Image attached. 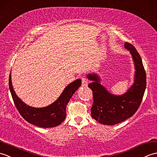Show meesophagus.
<instances>
[{"mask_svg": "<svg viewBox=\"0 0 157 157\" xmlns=\"http://www.w3.org/2000/svg\"><path fill=\"white\" fill-rule=\"evenodd\" d=\"M88 85V81L87 79L85 78H82V86H87Z\"/></svg>", "mask_w": 157, "mask_h": 157, "instance_id": "1", "label": "esophagus"}]
</instances>
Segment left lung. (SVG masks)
Wrapping results in <instances>:
<instances>
[{"label":"left lung","instance_id":"left-lung-1","mask_svg":"<svg viewBox=\"0 0 157 157\" xmlns=\"http://www.w3.org/2000/svg\"><path fill=\"white\" fill-rule=\"evenodd\" d=\"M124 48L130 52L134 65V82L122 95H115L101 84V78L96 72L89 73L86 78L92 81L88 86L92 90L93 104L91 116L99 123L113 126L132 117L140 106L147 86L146 72L140 54L133 45L126 42Z\"/></svg>","mask_w":157,"mask_h":157}]
</instances>
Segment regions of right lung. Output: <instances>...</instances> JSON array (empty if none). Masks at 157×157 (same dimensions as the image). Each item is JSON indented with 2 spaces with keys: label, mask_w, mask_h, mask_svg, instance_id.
Masks as SVG:
<instances>
[{
  "label": "right lung",
  "mask_w": 157,
  "mask_h": 157,
  "mask_svg": "<svg viewBox=\"0 0 157 157\" xmlns=\"http://www.w3.org/2000/svg\"><path fill=\"white\" fill-rule=\"evenodd\" d=\"M9 84L14 103L21 116L27 122L34 126L48 128L58 126L65 120L67 105L73 94L81 86V80L78 78L70 83L54 102L44 107L29 106L17 95L12 85L11 72L9 75Z\"/></svg>",
  "instance_id": "right-lung-1"
}]
</instances>
